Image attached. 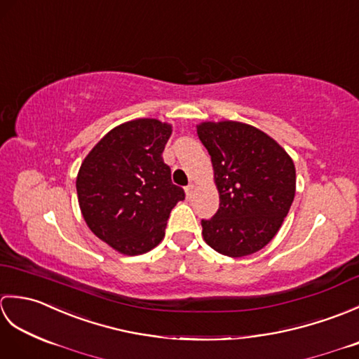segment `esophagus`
<instances>
[{
	"mask_svg": "<svg viewBox=\"0 0 359 359\" xmlns=\"http://www.w3.org/2000/svg\"><path fill=\"white\" fill-rule=\"evenodd\" d=\"M194 189H196V188H194V185H193V184H191V185H188V187L185 188V193H187V196H188V197H191V196H193V193H194Z\"/></svg>",
	"mask_w": 359,
	"mask_h": 359,
	"instance_id": "esophagus-1",
	"label": "esophagus"
}]
</instances>
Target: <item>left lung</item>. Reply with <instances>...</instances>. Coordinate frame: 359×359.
<instances>
[{"mask_svg":"<svg viewBox=\"0 0 359 359\" xmlns=\"http://www.w3.org/2000/svg\"><path fill=\"white\" fill-rule=\"evenodd\" d=\"M211 156L219 210L202 220V236L217 253L243 257L262 250L288 215L296 193L292 157L261 129L242 121L197 125Z\"/></svg>","mask_w":359,"mask_h":359,"instance_id":"obj_1","label":"left lung"}]
</instances>
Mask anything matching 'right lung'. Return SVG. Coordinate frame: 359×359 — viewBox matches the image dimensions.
Here are the masks:
<instances>
[{
	"label": "right lung",
	"instance_id": "1",
	"mask_svg": "<svg viewBox=\"0 0 359 359\" xmlns=\"http://www.w3.org/2000/svg\"><path fill=\"white\" fill-rule=\"evenodd\" d=\"M171 133L172 126L157 118L126 121L111 129L80 166L75 185L83 219L121 255L157 247L171 210L185 199L162 157Z\"/></svg>",
	"mask_w": 359,
	"mask_h": 359
}]
</instances>
